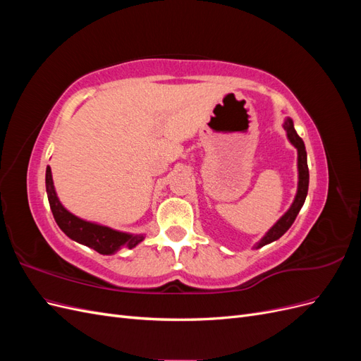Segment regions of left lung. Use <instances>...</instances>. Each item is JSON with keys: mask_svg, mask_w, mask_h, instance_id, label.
Masks as SVG:
<instances>
[{"mask_svg": "<svg viewBox=\"0 0 361 361\" xmlns=\"http://www.w3.org/2000/svg\"><path fill=\"white\" fill-rule=\"evenodd\" d=\"M283 128H285L290 143L298 150V190H297V195H295V200H293L292 206L289 207V211L285 215H283L274 226L269 228L267 235L256 244V248L264 247V245H267L272 241H276V239H279L280 236L285 235L289 231V227L293 224L295 218H297L300 209L305 202V197H307L309 167H307V152H305L304 141L297 134V130H295L292 118H286L285 123H283Z\"/></svg>", "mask_w": 361, "mask_h": 361, "instance_id": "left-lung-1", "label": "left lung"}]
</instances>
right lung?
<instances>
[{"label": "right lung", "instance_id": "add662e5", "mask_svg": "<svg viewBox=\"0 0 361 361\" xmlns=\"http://www.w3.org/2000/svg\"><path fill=\"white\" fill-rule=\"evenodd\" d=\"M47 194L56 223L61 231L73 241L96 250L101 255H114L120 248H134L143 241V235H130L125 232L113 231V228L81 220V218L71 214L64 207L54 190L51 167L47 169Z\"/></svg>", "mask_w": 361, "mask_h": 361}]
</instances>
